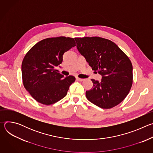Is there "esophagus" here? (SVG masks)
Listing matches in <instances>:
<instances>
[{"label": "esophagus", "mask_w": 153, "mask_h": 153, "mask_svg": "<svg viewBox=\"0 0 153 153\" xmlns=\"http://www.w3.org/2000/svg\"><path fill=\"white\" fill-rule=\"evenodd\" d=\"M76 80H77V81H80V82H82V81L84 80V79H80V78H79V77H76Z\"/></svg>", "instance_id": "esophagus-1"}]
</instances>
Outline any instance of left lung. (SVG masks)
Masks as SVG:
<instances>
[{
  "label": "left lung",
  "mask_w": 153,
  "mask_h": 153,
  "mask_svg": "<svg viewBox=\"0 0 153 153\" xmlns=\"http://www.w3.org/2000/svg\"><path fill=\"white\" fill-rule=\"evenodd\" d=\"M77 48L92 70L102 76L100 82L91 79L93 88L86 91L90 102L103 108L122 102L133 84V65L128 57L113 42L99 37L74 38Z\"/></svg>",
  "instance_id": "1"
}]
</instances>
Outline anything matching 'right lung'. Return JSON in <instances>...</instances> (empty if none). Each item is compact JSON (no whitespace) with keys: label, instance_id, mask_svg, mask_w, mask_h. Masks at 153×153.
<instances>
[{"label":"right lung","instance_id":"1","mask_svg":"<svg viewBox=\"0 0 153 153\" xmlns=\"http://www.w3.org/2000/svg\"><path fill=\"white\" fill-rule=\"evenodd\" d=\"M75 46L73 38H47L37 43L26 54L22 63L23 83L37 102L49 105L67 95L76 78L63 77L54 68L62 63L64 53Z\"/></svg>","mask_w":153,"mask_h":153}]
</instances>
